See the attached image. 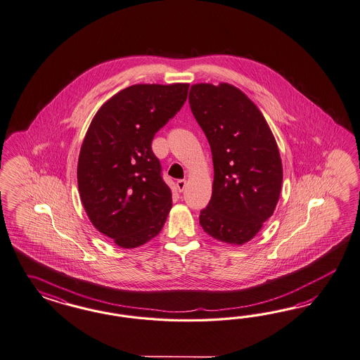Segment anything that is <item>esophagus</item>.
<instances>
[{
    "label": "esophagus",
    "mask_w": 360,
    "mask_h": 360,
    "mask_svg": "<svg viewBox=\"0 0 360 360\" xmlns=\"http://www.w3.org/2000/svg\"><path fill=\"white\" fill-rule=\"evenodd\" d=\"M176 188H178V191L179 193H182L184 190L186 188V181L185 179H179L178 182H176Z\"/></svg>",
    "instance_id": "1"
}]
</instances>
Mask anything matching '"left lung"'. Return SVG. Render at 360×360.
<instances>
[{
  "label": "left lung",
  "mask_w": 360,
  "mask_h": 360,
  "mask_svg": "<svg viewBox=\"0 0 360 360\" xmlns=\"http://www.w3.org/2000/svg\"><path fill=\"white\" fill-rule=\"evenodd\" d=\"M191 112L207 137L214 184L199 223L214 239L243 245L273 215L283 185V164L260 109L229 83L193 84Z\"/></svg>",
  "instance_id": "1"
}]
</instances>
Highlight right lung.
Returning <instances> with one entry per match:
<instances>
[{
  "instance_id": "add662e5",
  "label": "right lung",
  "mask_w": 360,
  "mask_h": 360,
  "mask_svg": "<svg viewBox=\"0 0 360 360\" xmlns=\"http://www.w3.org/2000/svg\"><path fill=\"white\" fill-rule=\"evenodd\" d=\"M188 84H134L107 100L91 121L77 161V187L94 227L121 248L155 238L172 208V190L152 150Z\"/></svg>"
}]
</instances>
